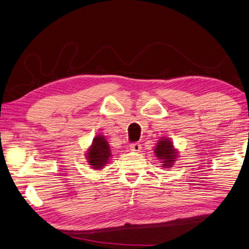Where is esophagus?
<instances>
[{"label": "esophagus", "instance_id": "1", "mask_svg": "<svg viewBox=\"0 0 249 249\" xmlns=\"http://www.w3.org/2000/svg\"><path fill=\"white\" fill-rule=\"evenodd\" d=\"M142 149V145L140 142H133L130 145V150L133 152H140Z\"/></svg>", "mask_w": 249, "mask_h": 249}]
</instances>
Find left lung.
Wrapping results in <instances>:
<instances>
[{"label":"left lung","mask_w":249,"mask_h":249,"mask_svg":"<svg viewBox=\"0 0 249 249\" xmlns=\"http://www.w3.org/2000/svg\"><path fill=\"white\" fill-rule=\"evenodd\" d=\"M154 153L161 163H163L164 167H170L177 157V152L174 149L173 143L168 139H162L158 142Z\"/></svg>","instance_id":"left-lung-1"}]
</instances>
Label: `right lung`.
I'll return each mask as SVG.
<instances>
[{
	"mask_svg": "<svg viewBox=\"0 0 249 249\" xmlns=\"http://www.w3.org/2000/svg\"><path fill=\"white\" fill-rule=\"evenodd\" d=\"M87 160L92 168L101 169L106 165L110 157L109 147L104 136L99 135L92 141L91 147L88 149Z\"/></svg>",
	"mask_w": 249,
	"mask_h": 249,
	"instance_id": "right-lung-1",
	"label": "right lung"
}]
</instances>
